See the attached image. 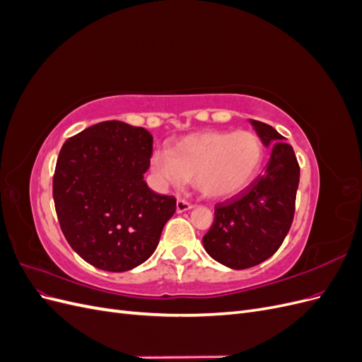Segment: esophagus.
<instances>
[{
	"label": "esophagus",
	"instance_id": "1",
	"mask_svg": "<svg viewBox=\"0 0 362 362\" xmlns=\"http://www.w3.org/2000/svg\"><path fill=\"white\" fill-rule=\"evenodd\" d=\"M192 208H193V205L190 202H187V201H184V199H178L177 201V213L189 211V210H192Z\"/></svg>",
	"mask_w": 362,
	"mask_h": 362
}]
</instances>
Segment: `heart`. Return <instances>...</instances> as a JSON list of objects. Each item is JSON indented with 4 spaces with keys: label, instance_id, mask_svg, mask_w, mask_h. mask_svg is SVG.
Here are the masks:
<instances>
[{
    "label": "heart",
    "instance_id": "heart-1",
    "mask_svg": "<svg viewBox=\"0 0 362 362\" xmlns=\"http://www.w3.org/2000/svg\"><path fill=\"white\" fill-rule=\"evenodd\" d=\"M264 141L254 131L206 129L157 149L151 169L161 185L193 181L206 198L225 199L245 190L264 161Z\"/></svg>",
    "mask_w": 362,
    "mask_h": 362
}]
</instances>
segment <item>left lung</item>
I'll list each match as a JSON object with an SVG mask.
<instances>
[{"label":"left lung","instance_id":"obj_1","mask_svg":"<svg viewBox=\"0 0 362 362\" xmlns=\"http://www.w3.org/2000/svg\"><path fill=\"white\" fill-rule=\"evenodd\" d=\"M249 122L264 146H272L266 170L245 190L216 205L214 222L202 238L206 254L234 270L254 267L279 249L293 222L300 177L284 136L259 120Z\"/></svg>","mask_w":362,"mask_h":362}]
</instances>
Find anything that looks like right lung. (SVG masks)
<instances>
[{"label":"right lung","instance_id":"add662e5","mask_svg":"<svg viewBox=\"0 0 362 362\" xmlns=\"http://www.w3.org/2000/svg\"><path fill=\"white\" fill-rule=\"evenodd\" d=\"M151 156L149 131L120 120L86 128L60 149L52 180L59 223L96 269L127 272L145 262L177 210L173 196L148 187Z\"/></svg>","mask_w":362,"mask_h":362}]
</instances>
